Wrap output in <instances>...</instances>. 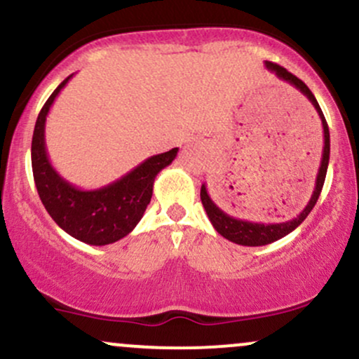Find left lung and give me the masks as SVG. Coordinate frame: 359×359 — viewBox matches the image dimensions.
<instances>
[{
	"label": "left lung",
	"mask_w": 359,
	"mask_h": 359,
	"mask_svg": "<svg viewBox=\"0 0 359 359\" xmlns=\"http://www.w3.org/2000/svg\"><path fill=\"white\" fill-rule=\"evenodd\" d=\"M266 68L269 72L276 73V76L280 80L287 81L289 85H292L294 88L299 90L301 93L304 95L306 98L311 102V105L314 107L318 111L319 118H321L323 123V137H325V144H323V155H321V163H319V170L316 175V184H314V191L311 194L309 202L306 204V207L301 210L296 217H292L291 221L286 222H276V224H264V222H250V221H243V219H236L232 215H229L227 212L219 207L215 202L212 201V197L209 196L207 192L205 184H202L201 187V201L202 205H204L207 217L209 221L212 222V226L215 231L219 232L222 237H226L227 241L231 243L239 244V245H249V248H256V245H266L274 243V241L280 239V237L287 236L289 232H292L297 226L304 222V219L308 217L313 207L316 205L319 194L323 191V185H325V179H326V172H327V163H330V128H327L326 118L323 115L321 107L311 90L308 88V85L304 83L303 80H299L297 76L289 73L286 68L279 67L273 62H264Z\"/></svg>",
	"instance_id": "left-lung-1"
}]
</instances>
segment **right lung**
Wrapping results in <instances>:
<instances>
[{"label":"right lung","mask_w":359,"mask_h":359,"mask_svg":"<svg viewBox=\"0 0 359 359\" xmlns=\"http://www.w3.org/2000/svg\"><path fill=\"white\" fill-rule=\"evenodd\" d=\"M73 75L50 95L34 123L32 167L34 184L46 212L67 234L90 245L114 244L135 229L150 204L158 172L177 157L179 149L152 155L123 177L100 189L83 191L65 180L51 165L45 144L46 116L55 98Z\"/></svg>","instance_id":"1"}]
</instances>
